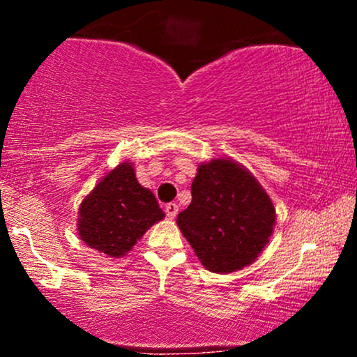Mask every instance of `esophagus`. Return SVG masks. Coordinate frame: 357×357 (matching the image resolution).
I'll use <instances>...</instances> for the list:
<instances>
[{
    "label": "esophagus",
    "mask_w": 357,
    "mask_h": 357,
    "mask_svg": "<svg viewBox=\"0 0 357 357\" xmlns=\"http://www.w3.org/2000/svg\"><path fill=\"white\" fill-rule=\"evenodd\" d=\"M166 215L169 216V218H176V215H178V211H179V206L176 203H169V204H166Z\"/></svg>",
    "instance_id": "esophagus-1"
}]
</instances>
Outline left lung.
<instances>
[{
    "instance_id": "left-lung-1",
    "label": "left lung",
    "mask_w": 357,
    "mask_h": 357,
    "mask_svg": "<svg viewBox=\"0 0 357 357\" xmlns=\"http://www.w3.org/2000/svg\"><path fill=\"white\" fill-rule=\"evenodd\" d=\"M179 230L210 272L231 273L257 260L275 227V208L247 167L228 158L198 166Z\"/></svg>"
}]
</instances>
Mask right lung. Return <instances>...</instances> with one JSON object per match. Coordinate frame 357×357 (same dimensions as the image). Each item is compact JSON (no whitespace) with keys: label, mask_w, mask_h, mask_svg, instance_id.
<instances>
[{"label":"right lung","mask_w":357,"mask_h":357,"mask_svg":"<svg viewBox=\"0 0 357 357\" xmlns=\"http://www.w3.org/2000/svg\"><path fill=\"white\" fill-rule=\"evenodd\" d=\"M162 218L165 211L153 191L139 184L132 162H122L85 196L77 227L87 247L121 258Z\"/></svg>","instance_id":"1"}]
</instances>
